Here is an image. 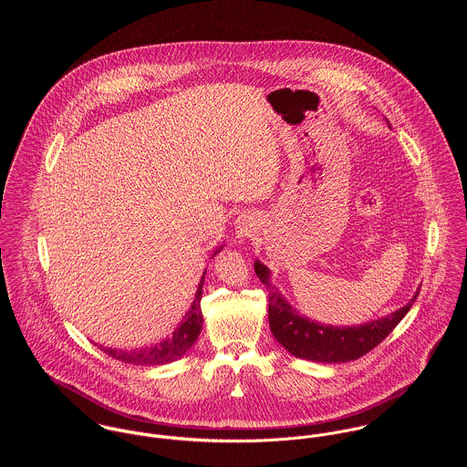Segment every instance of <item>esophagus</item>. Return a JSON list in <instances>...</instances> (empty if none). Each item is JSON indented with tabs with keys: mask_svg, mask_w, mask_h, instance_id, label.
I'll list each match as a JSON object with an SVG mask.
<instances>
[{
	"mask_svg": "<svg viewBox=\"0 0 467 467\" xmlns=\"http://www.w3.org/2000/svg\"><path fill=\"white\" fill-rule=\"evenodd\" d=\"M255 230V223L252 217L248 215H239L235 221V237L239 241H244L246 237L252 235V232Z\"/></svg>",
	"mask_w": 467,
	"mask_h": 467,
	"instance_id": "34e87169",
	"label": "esophagus"
}]
</instances>
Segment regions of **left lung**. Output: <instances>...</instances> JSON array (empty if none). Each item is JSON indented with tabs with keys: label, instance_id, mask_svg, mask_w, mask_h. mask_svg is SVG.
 I'll list each match as a JSON object with an SVG mask.
<instances>
[{
	"label": "left lung",
	"instance_id": "8db88e82",
	"mask_svg": "<svg viewBox=\"0 0 467 467\" xmlns=\"http://www.w3.org/2000/svg\"><path fill=\"white\" fill-rule=\"evenodd\" d=\"M255 273L269 289V329L276 341L293 356L317 363H345L358 359L379 345L410 311L413 298L392 315L354 327H333L300 317L284 295L269 282V269L255 261Z\"/></svg>",
	"mask_w": 467,
	"mask_h": 467
}]
</instances>
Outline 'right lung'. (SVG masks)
Wrapping results in <instances>:
<instances>
[{
    "mask_svg": "<svg viewBox=\"0 0 467 467\" xmlns=\"http://www.w3.org/2000/svg\"><path fill=\"white\" fill-rule=\"evenodd\" d=\"M223 246H219L221 250ZM217 250V252H219ZM215 252V254H217ZM213 254V255H215ZM206 273V271H204ZM204 273L201 276L198 291L194 295V302L189 309V313L185 315L183 322L174 329V333L171 337L163 339L158 345L147 347V348H140V350H117V348H109V347H102L99 345L108 356L124 361V363H131V365H140V367H150V365H163V363H171L180 359L182 356H185L189 352V348L196 343L198 336L201 334L202 327V313H201V296H202V282H204Z\"/></svg>",
    "mask_w": 467,
    "mask_h": 467,
    "instance_id": "right-lung-1",
    "label": "right lung"
}]
</instances>
